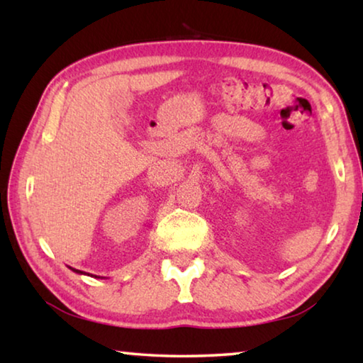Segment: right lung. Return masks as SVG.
Returning a JSON list of instances; mask_svg holds the SVG:
<instances>
[{"label":"right lung","mask_w":363,"mask_h":363,"mask_svg":"<svg viewBox=\"0 0 363 363\" xmlns=\"http://www.w3.org/2000/svg\"><path fill=\"white\" fill-rule=\"evenodd\" d=\"M69 269H72V270H73V272H75V274H79V275H89V274H86V272H83V270L73 269V267H70V266H69ZM91 277H94V275H91ZM97 279H99V277H97Z\"/></svg>","instance_id":"add662e5"}]
</instances>
